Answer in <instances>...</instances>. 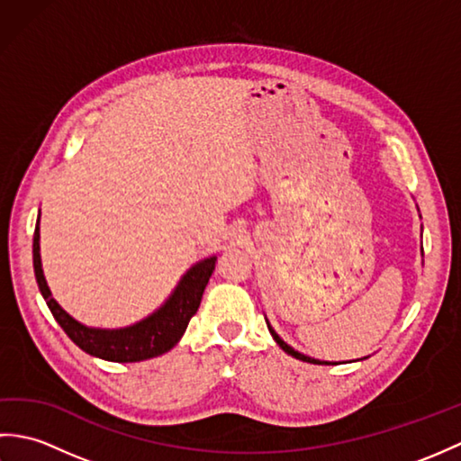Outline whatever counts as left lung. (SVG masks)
I'll list each match as a JSON object with an SVG mask.
<instances>
[{"label": "left lung", "instance_id": "left-lung-1", "mask_svg": "<svg viewBox=\"0 0 461 461\" xmlns=\"http://www.w3.org/2000/svg\"><path fill=\"white\" fill-rule=\"evenodd\" d=\"M424 253V251H422ZM266 322H267V329H269V332H271V337H273V340L277 342V345L287 352V355H291L293 358H299V360H303V362H311V365H337V362H329V360H319V358H311V357H307V355H303V352H299V350H295L293 347H289L285 340H283L277 332H276V329L271 327V322L266 319ZM362 360V358H360Z\"/></svg>", "mask_w": 461, "mask_h": 461}]
</instances>
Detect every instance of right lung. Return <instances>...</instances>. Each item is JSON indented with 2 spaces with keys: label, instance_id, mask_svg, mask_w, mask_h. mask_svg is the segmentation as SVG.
Listing matches in <instances>:
<instances>
[{
  "label": "right lung",
  "instance_id": "1",
  "mask_svg": "<svg viewBox=\"0 0 461 461\" xmlns=\"http://www.w3.org/2000/svg\"><path fill=\"white\" fill-rule=\"evenodd\" d=\"M41 215V210H39ZM39 218L33 233V269L39 291L47 303L49 311L53 312L55 321L61 325L77 347L83 348L86 355L111 360V362H140L154 357H160L168 352L172 347L178 345V340L185 332L190 319L195 315L200 307L203 289L208 285L212 273L215 269L218 258H205L184 273L178 285L174 287L170 297L164 301V305L156 309L152 315L121 329H99L86 327L83 322L73 319L68 312L53 299L49 289L43 266H41V248H39Z\"/></svg>",
  "mask_w": 461,
  "mask_h": 461
}]
</instances>
